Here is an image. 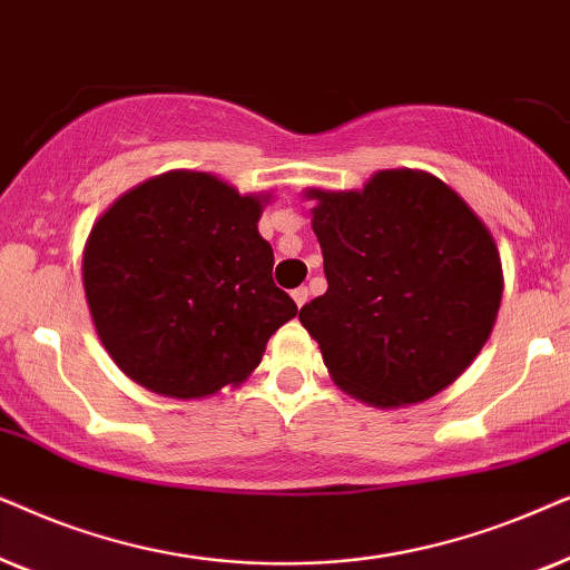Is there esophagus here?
<instances>
[{"label":"esophagus","instance_id":"1","mask_svg":"<svg viewBox=\"0 0 570 570\" xmlns=\"http://www.w3.org/2000/svg\"><path fill=\"white\" fill-rule=\"evenodd\" d=\"M307 297H309V292H307V286H299V289H294L292 292V299H294V305L297 307H302L307 302Z\"/></svg>","mask_w":570,"mask_h":570}]
</instances>
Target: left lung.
Listing matches in <instances>:
<instances>
[{
  "instance_id": "obj_1",
  "label": "left lung",
  "mask_w": 570,
  "mask_h": 570,
  "mask_svg": "<svg viewBox=\"0 0 570 570\" xmlns=\"http://www.w3.org/2000/svg\"><path fill=\"white\" fill-rule=\"evenodd\" d=\"M309 197L328 292L299 321L333 381L385 409L435 396L495 323L503 273L490 232L424 171H381L362 193Z\"/></svg>"
}]
</instances>
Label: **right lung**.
<instances>
[{
	"label": "right lung",
	"mask_w": 570,
	"mask_h": 570,
	"mask_svg": "<svg viewBox=\"0 0 570 570\" xmlns=\"http://www.w3.org/2000/svg\"><path fill=\"white\" fill-rule=\"evenodd\" d=\"M261 200L206 171L121 195L90 232L82 284L98 338L142 389L203 399L239 383L297 315L273 284Z\"/></svg>",
	"instance_id": "right-lung-1"
}]
</instances>
